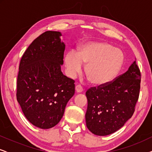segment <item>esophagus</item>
<instances>
[{"label": "esophagus", "instance_id": "obj_1", "mask_svg": "<svg viewBox=\"0 0 152 152\" xmlns=\"http://www.w3.org/2000/svg\"><path fill=\"white\" fill-rule=\"evenodd\" d=\"M75 91H76L77 93H82L83 91L82 86L80 84L77 85V86H75Z\"/></svg>", "mask_w": 152, "mask_h": 152}]
</instances>
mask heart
<instances>
[{"label": "heart", "mask_w": 152, "mask_h": 152, "mask_svg": "<svg viewBox=\"0 0 152 152\" xmlns=\"http://www.w3.org/2000/svg\"><path fill=\"white\" fill-rule=\"evenodd\" d=\"M123 53L105 41H89L78 48L76 54L68 52L64 57L67 73L75 77L86 65L85 73L91 84L104 86L111 82L121 70Z\"/></svg>", "instance_id": "1"}]
</instances>
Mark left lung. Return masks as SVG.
I'll list each match as a JSON object with an SVG mask.
<instances>
[{
  "label": "left lung",
  "instance_id": "obj_1",
  "mask_svg": "<svg viewBox=\"0 0 152 152\" xmlns=\"http://www.w3.org/2000/svg\"><path fill=\"white\" fill-rule=\"evenodd\" d=\"M141 74L135 61L126 72L104 86L91 87L86 92V126L97 136L115 132L132 118L140 88Z\"/></svg>",
  "mask_w": 152,
  "mask_h": 152
}]
</instances>
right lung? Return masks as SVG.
Wrapping results in <instances>:
<instances>
[{
	"instance_id": "add662e5",
	"label": "right lung",
	"mask_w": 152,
	"mask_h": 152,
	"mask_svg": "<svg viewBox=\"0 0 152 152\" xmlns=\"http://www.w3.org/2000/svg\"><path fill=\"white\" fill-rule=\"evenodd\" d=\"M61 32L47 31L23 55L17 77L16 99L28 120L37 127L55 126L75 94V81L64 75L65 44Z\"/></svg>"
}]
</instances>
